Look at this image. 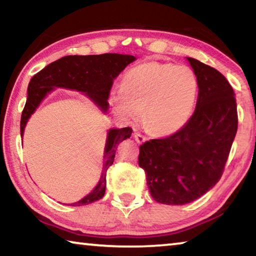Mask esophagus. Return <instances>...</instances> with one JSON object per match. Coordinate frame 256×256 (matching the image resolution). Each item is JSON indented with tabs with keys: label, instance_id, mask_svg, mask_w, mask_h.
<instances>
[{
	"label": "esophagus",
	"instance_id": "1",
	"mask_svg": "<svg viewBox=\"0 0 256 256\" xmlns=\"http://www.w3.org/2000/svg\"><path fill=\"white\" fill-rule=\"evenodd\" d=\"M134 139H136V142H138V144H144V142H146V140H147L144 136H141L140 133H134Z\"/></svg>",
	"mask_w": 256,
	"mask_h": 256
}]
</instances>
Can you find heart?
<instances>
[{
    "instance_id": "1",
    "label": "heart",
    "mask_w": 256,
    "mask_h": 256,
    "mask_svg": "<svg viewBox=\"0 0 256 256\" xmlns=\"http://www.w3.org/2000/svg\"><path fill=\"white\" fill-rule=\"evenodd\" d=\"M198 92L200 83L190 67L148 62L126 72L122 88L109 94V102L130 124L136 123L144 110V128L156 136H168L188 123Z\"/></svg>"
}]
</instances>
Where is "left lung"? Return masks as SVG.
<instances>
[{"label":"left lung","instance_id":"1","mask_svg":"<svg viewBox=\"0 0 256 256\" xmlns=\"http://www.w3.org/2000/svg\"><path fill=\"white\" fill-rule=\"evenodd\" d=\"M200 83L196 109L179 132L140 146L139 166L150 194L166 205H184L218 184L238 128L237 104L220 72L186 58Z\"/></svg>","mask_w":256,"mask_h":256}]
</instances>
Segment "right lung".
<instances>
[{
  "mask_svg": "<svg viewBox=\"0 0 256 256\" xmlns=\"http://www.w3.org/2000/svg\"><path fill=\"white\" fill-rule=\"evenodd\" d=\"M136 58L130 54H104L93 56H67L56 60L33 76L28 84L27 101L20 120V134L24 136L28 120L40 102L56 88H67L84 93L102 114L108 112L109 91L112 80ZM132 134V128H109L104 152V165L100 180L92 192L72 206L91 204L104 197L106 192L107 170L114 163L116 147Z\"/></svg>",
  "mask_w": 256,
  "mask_h": 256,
  "instance_id": "obj_1",
  "label": "right lung"
}]
</instances>
